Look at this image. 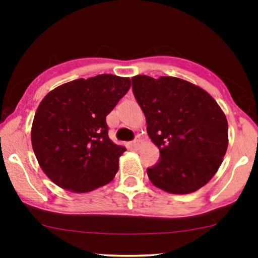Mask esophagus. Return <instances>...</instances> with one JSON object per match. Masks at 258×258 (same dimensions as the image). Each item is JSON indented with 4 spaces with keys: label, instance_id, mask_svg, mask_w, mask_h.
Instances as JSON below:
<instances>
[{
    "label": "esophagus",
    "instance_id": "obj_1",
    "mask_svg": "<svg viewBox=\"0 0 258 258\" xmlns=\"http://www.w3.org/2000/svg\"><path fill=\"white\" fill-rule=\"evenodd\" d=\"M132 146H133V148H139L142 146V139H141V137H139V136H137L135 141H133Z\"/></svg>",
    "mask_w": 258,
    "mask_h": 258
}]
</instances>
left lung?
Returning a JSON list of instances; mask_svg holds the SVG:
<instances>
[{"label":"left lung","mask_w":258,"mask_h":258,"mask_svg":"<svg viewBox=\"0 0 258 258\" xmlns=\"http://www.w3.org/2000/svg\"><path fill=\"white\" fill-rule=\"evenodd\" d=\"M132 90L160 160L150 182L171 194L194 193L220 168L228 148V122L217 102L178 78H132Z\"/></svg>","instance_id":"obj_1"}]
</instances>
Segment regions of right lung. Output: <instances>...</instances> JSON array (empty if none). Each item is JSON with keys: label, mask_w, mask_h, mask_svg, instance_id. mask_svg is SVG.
Segmentation results:
<instances>
[{"label": "right lung", "mask_w": 258, "mask_h": 258, "mask_svg": "<svg viewBox=\"0 0 258 258\" xmlns=\"http://www.w3.org/2000/svg\"><path fill=\"white\" fill-rule=\"evenodd\" d=\"M130 87L128 78L102 74L58 86L41 100L31 144L54 184L88 193L114 179L126 148L109 138L105 117Z\"/></svg>", "instance_id": "obj_1"}]
</instances>
